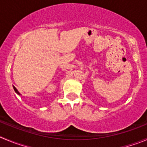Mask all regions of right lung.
Instances as JSON below:
<instances>
[{"mask_svg": "<svg viewBox=\"0 0 147 147\" xmlns=\"http://www.w3.org/2000/svg\"><path fill=\"white\" fill-rule=\"evenodd\" d=\"M13 89H14V90H15V92H16V94H18V95H21V94H20V93L19 92V91H18V90H17V89H16V88L14 87V86H13Z\"/></svg>", "mask_w": 147, "mask_h": 147, "instance_id": "add662e5", "label": "right lung"}]
</instances>
